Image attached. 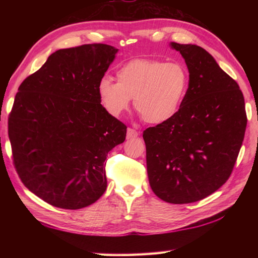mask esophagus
Instances as JSON below:
<instances>
[{
  "mask_svg": "<svg viewBox=\"0 0 258 258\" xmlns=\"http://www.w3.org/2000/svg\"><path fill=\"white\" fill-rule=\"evenodd\" d=\"M139 136L138 131H135L134 128H127V134H126V139L127 140H132Z\"/></svg>",
  "mask_w": 258,
  "mask_h": 258,
  "instance_id": "1",
  "label": "esophagus"
}]
</instances>
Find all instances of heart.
Instances as JSON below:
<instances>
[{"mask_svg":"<svg viewBox=\"0 0 258 258\" xmlns=\"http://www.w3.org/2000/svg\"><path fill=\"white\" fill-rule=\"evenodd\" d=\"M117 81L104 76L98 82V96L106 111L119 116L131 101L145 122L162 124L179 111L188 87V72L182 63L135 58L116 72Z\"/></svg>","mask_w":258,"mask_h":258,"instance_id":"obj_1","label":"heart"}]
</instances>
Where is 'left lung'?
I'll return each instance as SVG.
<instances>
[{"instance_id": "8db88e82", "label": "left lung", "mask_w": 258, "mask_h": 258, "mask_svg": "<svg viewBox=\"0 0 258 258\" xmlns=\"http://www.w3.org/2000/svg\"><path fill=\"white\" fill-rule=\"evenodd\" d=\"M169 45L187 65L188 89L172 119L143 132L147 175L161 200L188 204L213 194L231 176L247 117L238 84L210 53L195 44Z\"/></svg>"}]
</instances>
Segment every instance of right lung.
<instances>
[{
	"mask_svg": "<svg viewBox=\"0 0 258 258\" xmlns=\"http://www.w3.org/2000/svg\"><path fill=\"white\" fill-rule=\"evenodd\" d=\"M117 48L85 44L54 52L22 82L9 116L16 172L55 207L79 210L106 189V156L126 126L101 104L97 85Z\"/></svg>",
	"mask_w": 258,
	"mask_h": 258,
	"instance_id": "right-lung-1",
	"label": "right lung"
}]
</instances>
